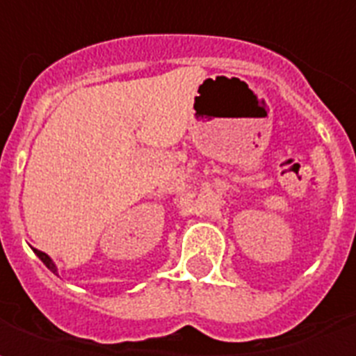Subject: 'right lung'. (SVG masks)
<instances>
[{
	"label": "right lung",
	"instance_id": "obj_1",
	"mask_svg": "<svg viewBox=\"0 0 356 356\" xmlns=\"http://www.w3.org/2000/svg\"><path fill=\"white\" fill-rule=\"evenodd\" d=\"M34 254L38 255V257H40V259H42L43 265H45V267L49 268L51 273H55V275H58L57 265H55V263H53V259H51L49 255H47V254H43V252H40V250H34Z\"/></svg>",
	"mask_w": 356,
	"mask_h": 356
}]
</instances>
